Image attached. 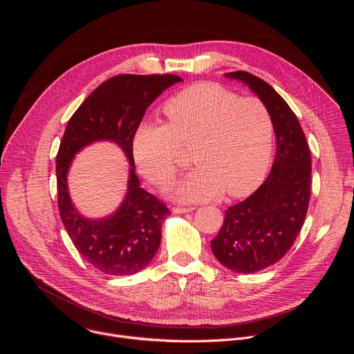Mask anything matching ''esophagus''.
<instances>
[{
    "mask_svg": "<svg viewBox=\"0 0 354 354\" xmlns=\"http://www.w3.org/2000/svg\"><path fill=\"white\" fill-rule=\"evenodd\" d=\"M193 210H194V207H174V209H172V212L176 213V214H180V213H190V212H193Z\"/></svg>",
    "mask_w": 354,
    "mask_h": 354,
    "instance_id": "1",
    "label": "esophagus"
}]
</instances>
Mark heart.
I'll list each match as a JSON object with an SVG mask.
<instances>
[{
    "instance_id": "b5f03b06",
    "label": "heart",
    "mask_w": 354,
    "mask_h": 354,
    "mask_svg": "<svg viewBox=\"0 0 354 354\" xmlns=\"http://www.w3.org/2000/svg\"><path fill=\"white\" fill-rule=\"evenodd\" d=\"M168 123H141L133 156L141 175L164 189L175 179L185 149L193 148L194 171L175 187L180 201L245 196L263 180L272 157L273 118L258 97L214 82L192 85L164 105Z\"/></svg>"
}]
</instances>
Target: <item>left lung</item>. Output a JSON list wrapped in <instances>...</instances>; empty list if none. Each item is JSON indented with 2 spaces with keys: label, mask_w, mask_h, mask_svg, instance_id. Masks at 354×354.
Listing matches in <instances>:
<instances>
[{
  "label": "left lung",
  "mask_w": 354,
  "mask_h": 354,
  "mask_svg": "<svg viewBox=\"0 0 354 354\" xmlns=\"http://www.w3.org/2000/svg\"><path fill=\"white\" fill-rule=\"evenodd\" d=\"M243 81L269 109L277 140L266 180L225 210L212 241L214 257L236 273H255L279 262L304 224L311 193V154L301 124L286 100L262 78L246 71L225 74Z\"/></svg>",
  "instance_id": "8db88e82"
}]
</instances>
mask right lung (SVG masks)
Returning a JSON list of instances; mask_svg holds the SVG:
<instances>
[{
	"label": "right lung",
	"mask_w": 354,
	"mask_h": 354,
	"mask_svg": "<svg viewBox=\"0 0 354 354\" xmlns=\"http://www.w3.org/2000/svg\"><path fill=\"white\" fill-rule=\"evenodd\" d=\"M182 78L174 74H120L100 84L67 123L56 157L60 217L80 255L109 276L134 274L154 258L161 243V227L169 209L140 187L134 172L133 140L147 108ZM99 139L119 143L131 162L129 189L121 207L100 221L82 218L72 206L66 174L73 156Z\"/></svg>",
	"instance_id": "obj_1"
}]
</instances>
